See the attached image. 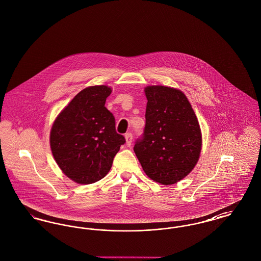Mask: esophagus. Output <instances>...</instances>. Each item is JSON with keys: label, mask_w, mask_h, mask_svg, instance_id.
I'll return each instance as SVG.
<instances>
[{"label": "esophagus", "mask_w": 261, "mask_h": 261, "mask_svg": "<svg viewBox=\"0 0 261 261\" xmlns=\"http://www.w3.org/2000/svg\"><path fill=\"white\" fill-rule=\"evenodd\" d=\"M125 139H126V144H127V146H130L131 143H132V140H133L132 133H126V134H125Z\"/></svg>", "instance_id": "obj_1"}]
</instances>
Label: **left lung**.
Returning <instances> with one entry per match:
<instances>
[{
  "mask_svg": "<svg viewBox=\"0 0 261 261\" xmlns=\"http://www.w3.org/2000/svg\"><path fill=\"white\" fill-rule=\"evenodd\" d=\"M146 125L134 151L144 171L162 185L175 184L199 161L201 134L186 96L177 89L149 86Z\"/></svg>",
  "mask_w": 261,
  "mask_h": 261,
  "instance_id": "1",
  "label": "left lung"
}]
</instances>
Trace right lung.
Here are the masks:
<instances>
[{"mask_svg":"<svg viewBox=\"0 0 261 261\" xmlns=\"http://www.w3.org/2000/svg\"><path fill=\"white\" fill-rule=\"evenodd\" d=\"M112 89L92 86L79 92L57 117L50 130L53 155L68 178L79 184L102 179L112 168L124 136L106 107Z\"/></svg>","mask_w":261,"mask_h":261,"instance_id":"add662e5","label":"right lung"}]
</instances>
